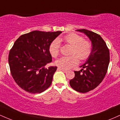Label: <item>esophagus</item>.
Masks as SVG:
<instances>
[{
    "instance_id": "34e87169",
    "label": "esophagus",
    "mask_w": 120,
    "mask_h": 120,
    "mask_svg": "<svg viewBox=\"0 0 120 120\" xmlns=\"http://www.w3.org/2000/svg\"><path fill=\"white\" fill-rule=\"evenodd\" d=\"M57 69H58L59 71H64V73H66V72H67V71H68V70H67V69H65L60 68V67H59V68H57Z\"/></svg>"
}]
</instances>
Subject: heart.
Returning a JSON list of instances; mask_svg holds the SVG:
<instances>
[{
    "mask_svg": "<svg viewBox=\"0 0 120 120\" xmlns=\"http://www.w3.org/2000/svg\"><path fill=\"white\" fill-rule=\"evenodd\" d=\"M60 41H64L67 45L72 47L70 56H63L56 60V64L63 68L68 69L78 64L79 60H86L89 58L93 51L91 42L84 39L83 37L75 33H71L63 38L55 39L49 46L51 55L56 57L60 53Z\"/></svg>",
    "mask_w": 120,
    "mask_h": 120,
    "instance_id": "obj_1",
    "label": "heart"
}]
</instances>
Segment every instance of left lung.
I'll return each instance as SVG.
<instances>
[{"instance_id": "8db88e82", "label": "left lung", "mask_w": 120, "mask_h": 120, "mask_svg": "<svg viewBox=\"0 0 120 120\" xmlns=\"http://www.w3.org/2000/svg\"><path fill=\"white\" fill-rule=\"evenodd\" d=\"M77 31L83 33L90 38L93 51L87 61L81 66L86 69L74 71L75 77L69 84L74 90L85 93L95 89L105 77L109 63V51L100 35L84 29Z\"/></svg>"}]
</instances>
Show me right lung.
Listing matches in <instances>:
<instances>
[{
  "label": "right lung",
  "instance_id": "obj_1",
  "mask_svg": "<svg viewBox=\"0 0 120 120\" xmlns=\"http://www.w3.org/2000/svg\"><path fill=\"white\" fill-rule=\"evenodd\" d=\"M61 31L35 30L21 35L8 56L11 73L16 83L29 93H41L51 85L56 67L45 68L52 61L49 52L51 42Z\"/></svg>",
  "mask_w": 120,
  "mask_h": 120
}]
</instances>
